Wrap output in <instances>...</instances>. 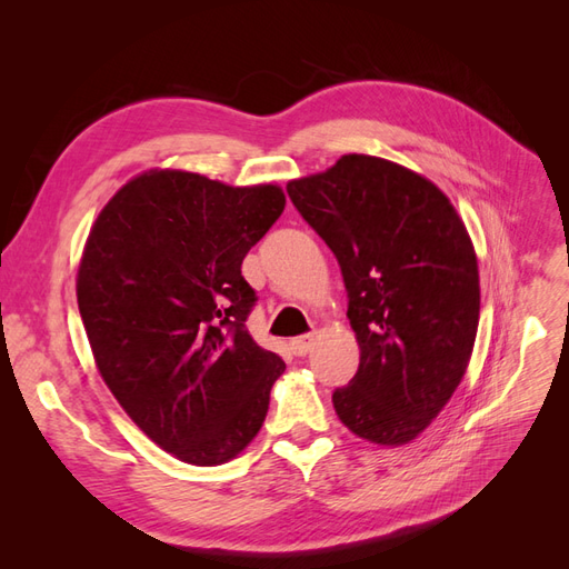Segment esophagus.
Here are the masks:
<instances>
[{"label":"esophagus","mask_w":569,"mask_h":569,"mask_svg":"<svg viewBox=\"0 0 569 569\" xmlns=\"http://www.w3.org/2000/svg\"><path fill=\"white\" fill-rule=\"evenodd\" d=\"M313 343H316V335H301V337H295L289 341V349L295 356H306L313 349Z\"/></svg>","instance_id":"34e87169"}]
</instances>
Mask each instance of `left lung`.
<instances>
[{
  "instance_id": "obj_1",
  "label": "left lung",
  "mask_w": 569,
  "mask_h": 569,
  "mask_svg": "<svg viewBox=\"0 0 569 569\" xmlns=\"http://www.w3.org/2000/svg\"><path fill=\"white\" fill-rule=\"evenodd\" d=\"M287 194L337 256L360 347L332 393L339 420L380 446L416 439L468 370L479 325L477 256L441 189L412 170L347 153Z\"/></svg>"
}]
</instances>
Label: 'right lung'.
I'll return each mask as SVG.
<instances>
[{"instance_id": "right-lung-1", "label": "right lung", "mask_w": 569, "mask_h": 569, "mask_svg": "<svg viewBox=\"0 0 569 569\" xmlns=\"http://www.w3.org/2000/svg\"><path fill=\"white\" fill-rule=\"evenodd\" d=\"M282 211L278 184L147 170L90 230L76 289L97 368L132 422L184 462L244 451L284 372L247 330L256 291L242 278Z\"/></svg>"}]
</instances>
